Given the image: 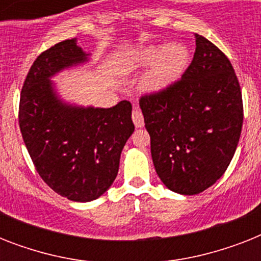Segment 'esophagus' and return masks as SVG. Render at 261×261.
<instances>
[{
	"mask_svg": "<svg viewBox=\"0 0 261 261\" xmlns=\"http://www.w3.org/2000/svg\"><path fill=\"white\" fill-rule=\"evenodd\" d=\"M133 122H134L135 127H138V128L143 127V124H145V122H143V115L138 110V107H135L134 111H133Z\"/></svg>",
	"mask_w": 261,
	"mask_h": 261,
	"instance_id": "obj_1",
	"label": "esophagus"
}]
</instances>
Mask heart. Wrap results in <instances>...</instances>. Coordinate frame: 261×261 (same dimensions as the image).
<instances>
[{
	"label": "heart",
	"instance_id": "1",
	"mask_svg": "<svg viewBox=\"0 0 261 261\" xmlns=\"http://www.w3.org/2000/svg\"><path fill=\"white\" fill-rule=\"evenodd\" d=\"M191 62L190 51L181 43L147 46L134 51L127 59V71L147 69L141 87L147 93H160L176 84Z\"/></svg>",
	"mask_w": 261,
	"mask_h": 261
}]
</instances>
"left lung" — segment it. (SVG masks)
I'll list each match as a JSON object with an SVG mask.
<instances>
[{"instance_id": "obj_1", "label": "left lung", "mask_w": 261, "mask_h": 261, "mask_svg": "<svg viewBox=\"0 0 261 261\" xmlns=\"http://www.w3.org/2000/svg\"><path fill=\"white\" fill-rule=\"evenodd\" d=\"M195 39L194 59L181 79L139 100L155 172L181 195L200 194L225 173L244 120L230 61L206 38L195 34Z\"/></svg>"}]
</instances>
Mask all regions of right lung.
Returning <instances> with one entry per match:
<instances>
[{
    "mask_svg": "<svg viewBox=\"0 0 261 261\" xmlns=\"http://www.w3.org/2000/svg\"><path fill=\"white\" fill-rule=\"evenodd\" d=\"M88 57L77 39L43 51L27 74L18 107L20 131L36 171L51 190L74 202L94 200L112 186L134 133L127 100L94 108L59 98L51 77Z\"/></svg>",
    "mask_w": 261,
    "mask_h": 261,
    "instance_id": "add662e5",
    "label": "right lung"
}]
</instances>
